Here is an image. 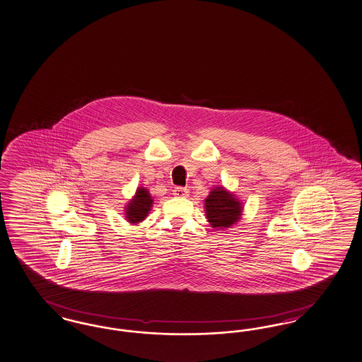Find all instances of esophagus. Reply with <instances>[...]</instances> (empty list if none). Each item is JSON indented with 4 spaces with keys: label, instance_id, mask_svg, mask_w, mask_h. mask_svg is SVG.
<instances>
[{
    "label": "esophagus",
    "instance_id": "obj_1",
    "mask_svg": "<svg viewBox=\"0 0 362 362\" xmlns=\"http://www.w3.org/2000/svg\"><path fill=\"white\" fill-rule=\"evenodd\" d=\"M174 195L176 198H187L188 189L185 187H175Z\"/></svg>",
    "mask_w": 362,
    "mask_h": 362
}]
</instances>
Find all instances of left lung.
I'll return each mask as SVG.
<instances>
[{"label": "left lung", "instance_id": "left-lung-1", "mask_svg": "<svg viewBox=\"0 0 362 362\" xmlns=\"http://www.w3.org/2000/svg\"><path fill=\"white\" fill-rule=\"evenodd\" d=\"M243 202L223 186L211 188L204 199V213L209 223L214 229H228L243 216Z\"/></svg>", "mask_w": 362, "mask_h": 362}]
</instances>
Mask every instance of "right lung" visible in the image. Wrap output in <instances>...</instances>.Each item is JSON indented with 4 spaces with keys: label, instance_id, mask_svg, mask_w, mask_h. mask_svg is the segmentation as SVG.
<instances>
[{
    "label": "right lung",
    "instance_id": "right-lung-1",
    "mask_svg": "<svg viewBox=\"0 0 362 362\" xmlns=\"http://www.w3.org/2000/svg\"><path fill=\"white\" fill-rule=\"evenodd\" d=\"M152 204H153V198L148 191V188L137 187L134 195L124 207V214L127 221L133 225L143 222L145 218L148 217L152 209Z\"/></svg>",
    "mask_w": 362,
    "mask_h": 362
}]
</instances>
